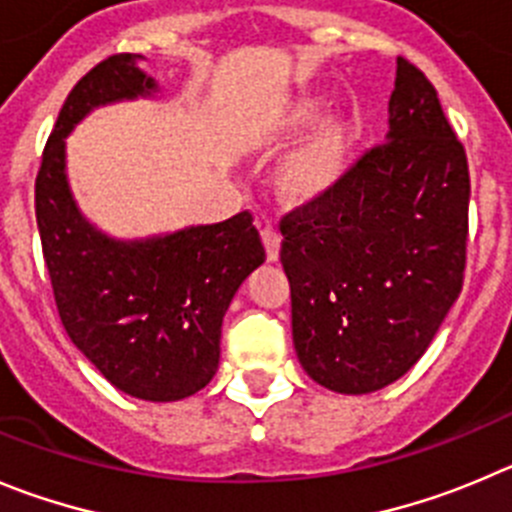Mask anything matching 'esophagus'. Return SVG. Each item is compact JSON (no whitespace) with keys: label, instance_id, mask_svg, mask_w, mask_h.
Masks as SVG:
<instances>
[{"label":"esophagus","instance_id":"1","mask_svg":"<svg viewBox=\"0 0 512 512\" xmlns=\"http://www.w3.org/2000/svg\"><path fill=\"white\" fill-rule=\"evenodd\" d=\"M262 242H265V255L270 262H278L280 257V234L272 224H265L262 227Z\"/></svg>","mask_w":512,"mask_h":512}]
</instances>
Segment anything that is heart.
<instances>
[{"label": "heart", "instance_id": "b5f03b06", "mask_svg": "<svg viewBox=\"0 0 512 512\" xmlns=\"http://www.w3.org/2000/svg\"><path fill=\"white\" fill-rule=\"evenodd\" d=\"M318 116H321L318 100L295 98L267 118L262 133L270 141H288L308 131ZM356 136V118L348 113L323 118L280 166V194L293 204H313L328 197L346 174Z\"/></svg>", "mask_w": 512, "mask_h": 512}]
</instances>
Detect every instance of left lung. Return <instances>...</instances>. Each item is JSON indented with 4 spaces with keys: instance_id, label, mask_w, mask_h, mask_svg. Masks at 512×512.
<instances>
[{
    "instance_id": "1",
    "label": "left lung",
    "mask_w": 512,
    "mask_h": 512,
    "mask_svg": "<svg viewBox=\"0 0 512 512\" xmlns=\"http://www.w3.org/2000/svg\"><path fill=\"white\" fill-rule=\"evenodd\" d=\"M470 171L437 90L396 60L386 143L280 222L293 343L313 381L371 394L407 374L465 280Z\"/></svg>"
}]
</instances>
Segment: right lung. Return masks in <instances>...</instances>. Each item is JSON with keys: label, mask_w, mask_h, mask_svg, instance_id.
<instances>
[{"label": "right lung", "mask_w": 512, "mask_h": 512, "mask_svg": "<svg viewBox=\"0 0 512 512\" xmlns=\"http://www.w3.org/2000/svg\"><path fill=\"white\" fill-rule=\"evenodd\" d=\"M138 60L111 55L70 90L37 171L35 212L70 341L116 389L179 401L217 374L222 318L265 262V247L250 212L146 240H113L80 214L65 174V138L98 105L156 93Z\"/></svg>", "instance_id": "add662e5"}]
</instances>
